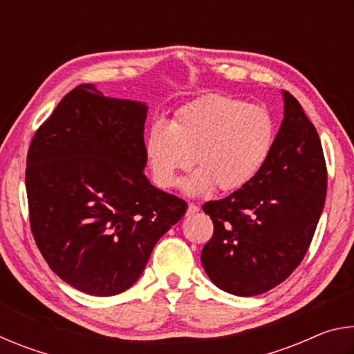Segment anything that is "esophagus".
<instances>
[{
	"label": "esophagus",
	"mask_w": 354,
	"mask_h": 354,
	"mask_svg": "<svg viewBox=\"0 0 354 354\" xmlns=\"http://www.w3.org/2000/svg\"><path fill=\"white\" fill-rule=\"evenodd\" d=\"M198 211H200L198 206L194 205V203H189V206H187V215H194V214H196Z\"/></svg>",
	"instance_id": "esophagus-1"
}]
</instances>
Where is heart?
<instances>
[{"mask_svg":"<svg viewBox=\"0 0 354 354\" xmlns=\"http://www.w3.org/2000/svg\"><path fill=\"white\" fill-rule=\"evenodd\" d=\"M277 123L263 106L209 95L184 106L171 124L158 120L148 129L145 154L153 178L164 189L178 173L200 167L183 183L189 195L239 190L259 175L270 159Z\"/></svg>","mask_w":354,"mask_h":354,"instance_id":"b5f03b06","label":"heart"}]
</instances>
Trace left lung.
Masks as SVG:
<instances>
[{
	"instance_id": "left-lung-1",
	"label": "left lung",
	"mask_w": 354,
	"mask_h": 354,
	"mask_svg": "<svg viewBox=\"0 0 354 354\" xmlns=\"http://www.w3.org/2000/svg\"><path fill=\"white\" fill-rule=\"evenodd\" d=\"M284 118L270 159L248 185L203 206L214 234L203 267L218 289L253 297L299 266L325 206L326 164L317 129L301 104L283 92Z\"/></svg>"
}]
</instances>
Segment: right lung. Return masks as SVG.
<instances>
[{
	"label": "right lung",
	"mask_w": 354,
	"mask_h": 354,
	"mask_svg": "<svg viewBox=\"0 0 354 354\" xmlns=\"http://www.w3.org/2000/svg\"><path fill=\"white\" fill-rule=\"evenodd\" d=\"M142 101L104 97L93 84L65 95L34 134L26 159L29 221L48 266L75 289H129L187 203L145 176Z\"/></svg>",
	"instance_id": "1"
}]
</instances>
